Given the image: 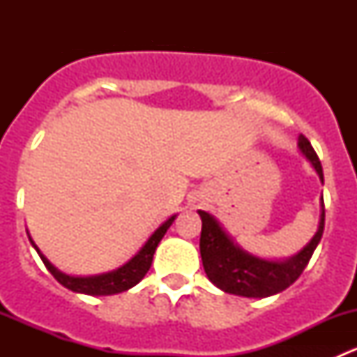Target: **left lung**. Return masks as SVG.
Wrapping results in <instances>:
<instances>
[{
  "label": "left lung",
  "mask_w": 357,
  "mask_h": 357,
  "mask_svg": "<svg viewBox=\"0 0 357 357\" xmlns=\"http://www.w3.org/2000/svg\"><path fill=\"white\" fill-rule=\"evenodd\" d=\"M298 150L311 162L323 183L321 162L304 135L298 136ZM199 214L202 218L200 255L207 278L226 294L242 297H269L289 289L307 266L325 229V204H321L318 231L311 242L285 261H266L236 245L214 215L205 211H199Z\"/></svg>",
  "instance_id": "obj_1"
}]
</instances>
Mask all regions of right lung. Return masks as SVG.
<instances>
[{"instance_id":"1","label":"right lung","mask_w":357,"mask_h":357,"mask_svg":"<svg viewBox=\"0 0 357 357\" xmlns=\"http://www.w3.org/2000/svg\"><path fill=\"white\" fill-rule=\"evenodd\" d=\"M174 219L176 215H171L167 221L162 222L155 231H153V235L146 240L145 245L139 248L138 254H136L132 259H129L124 266H121V268L114 269V271L110 273H103V275H96V276H68L66 273L59 271V269H56L55 266H53L52 262L41 254V250L36 247V243L32 242L31 236H29V240H31L32 247L38 250L39 257H41V261L45 262L46 269L55 276V280L60 283V285H63L66 289L72 291H77V294L114 295V294H121V291L124 290H129L131 287L138 285V283L145 278L150 266H152L153 254H155L157 245L160 243V240L164 238L165 231L171 228Z\"/></svg>"}]
</instances>
